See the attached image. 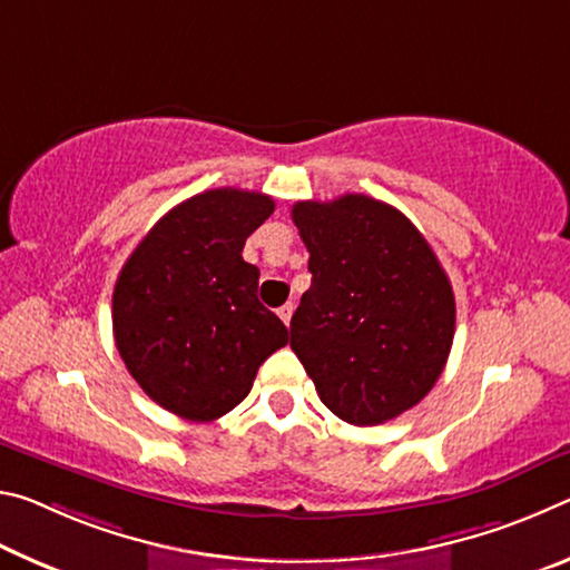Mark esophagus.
Segmentation results:
<instances>
[{
	"label": "esophagus",
	"instance_id": "obj_1",
	"mask_svg": "<svg viewBox=\"0 0 570 570\" xmlns=\"http://www.w3.org/2000/svg\"><path fill=\"white\" fill-rule=\"evenodd\" d=\"M293 311H295V305H293V303H285V305H279V307H277V315H279V318H283V323H285V325H291Z\"/></svg>",
	"mask_w": 570,
	"mask_h": 570
}]
</instances>
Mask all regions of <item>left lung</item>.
<instances>
[{
  "label": "left lung",
  "instance_id": "1",
  "mask_svg": "<svg viewBox=\"0 0 570 570\" xmlns=\"http://www.w3.org/2000/svg\"><path fill=\"white\" fill-rule=\"evenodd\" d=\"M293 222L313 283L291 321V348L343 422L396 419L432 391L450 356V277L422 232L366 194L297 202Z\"/></svg>",
  "mask_w": 570,
  "mask_h": 570
}]
</instances>
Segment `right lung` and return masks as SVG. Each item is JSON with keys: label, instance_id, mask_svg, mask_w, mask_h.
<instances>
[{"label": "right lung", "instance_id": "1", "mask_svg": "<svg viewBox=\"0 0 570 570\" xmlns=\"http://www.w3.org/2000/svg\"><path fill=\"white\" fill-rule=\"evenodd\" d=\"M275 212L273 197L224 186L181 202L130 252L114 291L120 358L158 406L214 422L249 394L257 368L287 328L257 301L247 237Z\"/></svg>", "mask_w": 570, "mask_h": 570}]
</instances>
